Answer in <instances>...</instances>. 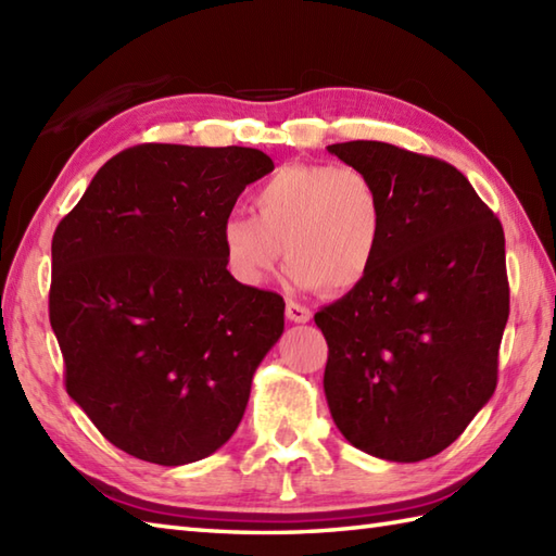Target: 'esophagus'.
Instances as JSON below:
<instances>
[{
  "label": "esophagus",
  "mask_w": 556,
  "mask_h": 556,
  "mask_svg": "<svg viewBox=\"0 0 556 556\" xmlns=\"http://www.w3.org/2000/svg\"><path fill=\"white\" fill-rule=\"evenodd\" d=\"M287 317H289L291 323H299V325H303V323H311L313 313H311V308H305V305L289 301V303H287Z\"/></svg>",
  "instance_id": "1"
}]
</instances>
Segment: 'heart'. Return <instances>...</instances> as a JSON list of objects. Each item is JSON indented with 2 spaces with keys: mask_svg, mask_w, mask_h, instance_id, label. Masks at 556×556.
I'll return each mask as SVG.
<instances>
[{
  "mask_svg": "<svg viewBox=\"0 0 556 556\" xmlns=\"http://www.w3.org/2000/svg\"><path fill=\"white\" fill-rule=\"evenodd\" d=\"M255 217L224 219L219 241L231 275L245 287L265 285L281 257L296 289L361 287L382 241V195L358 167L285 164L253 193Z\"/></svg>",
  "mask_w": 556,
  "mask_h": 556,
  "instance_id": "heart-1",
  "label": "heart"
}]
</instances>
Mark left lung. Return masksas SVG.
Masks as SVG:
<instances>
[{"label": "left lung", "mask_w": 556, "mask_h": 556, "mask_svg": "<svg viewBox=\"0 0 556 556\" xmlns=\"http://www.w3.org/2000/svg\"><path fill=\"white\" fill-rule=\"evenodd\" d=\"M327 150L372 176L384 210L370 275L315 313L327 406L361 452L413 464L452 444L497 387L504 231L452 164L380 140Z\"/></svg>", "instance_id": "1"}]
</instances>
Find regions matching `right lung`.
<instances>
[{
    "mask_svg": "<svg viewBox=\"0 0 556 556\" xmlns=\"http://www.w3.org/2000/svg\"><path fill=\"white\" fill-rule=\"evenodd\" d=\"M271 169L253 148L136 146L59 222L50 325L66 392L122 452L184 466L239 428L285 299L231 277L219 231Z\"/></svg>",
    "mask_w": 556,
    "mask_h": 556,
    "instance_id": "obj_1",
    "label": "right lung"
}]
</instances>
